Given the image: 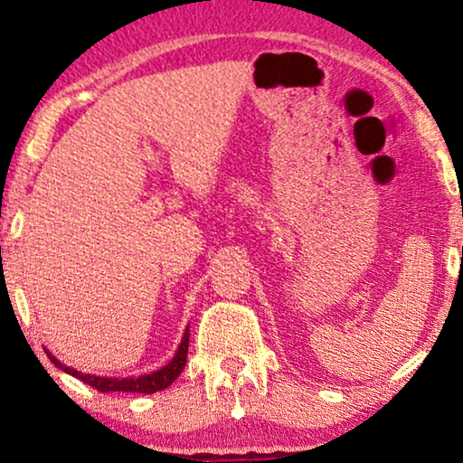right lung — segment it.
Wrapping results in <instances>:
<instances>
[{
	"label": "right lung",
	"mask_w": 463,
	"mask_h": 463,
	"mask_svg": "<svg viewBox=\"0 0 463 463\" xmlns=\"http://www.w3.org/2000/svg\"><path fill=\"white\" fill-rule=\"evenodd\" d=\"M187 347H189V326L185 328V335H183L181 344H179V350L173 356V360L166 366H162V369H157L154 373H149V375H141V377H100V375H90V373H81V371H75L71 366L62 364L61 360H56V356L52 354H48V358L52 360L54 366H59L61 371L69 373V375L81 379V382L90 385V388L99 390V392H138V394H154V392H160V390H166L170 383L175 382L176 377L181 375V371L185 369V363H187Z\"/></svg>",
	"instance_id": "1"
}]
</instances>
